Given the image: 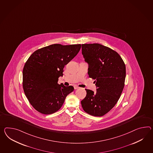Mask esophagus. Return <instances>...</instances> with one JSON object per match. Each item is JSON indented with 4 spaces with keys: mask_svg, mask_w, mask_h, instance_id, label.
I'll return each mask as SVG.
<instances>
[{
    "mask_svg": "<svg viewBox=\"0 0 153 153\" xmlns=\"http://www.w3.org/2000/svg\"><path fill=\"white\" fill-rule=\"evenodd\" d=\"M74 88H75V90H77V89L79 88V87H78V86L75 85V86H74Z\"/></svg>",
    "mask_w": 153,
    "mask_h": 153,
    "instance_id": "1",
    "label": "esophagus"
}]
</instances>
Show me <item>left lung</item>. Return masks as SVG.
I'll return each instance as SVG.
<instances>
[{
	"label": "left lung",
	"instance_id": "8db88e82",
	"mask_svg": "<svg viewBox=\"0 0 153 153\" xmlns=\"http://www.w3.org/2000/svg\"><path fill=\"white\" fill-rule=\"evenodd\" d=\"M82 53L88 64V76L95 80L97 87L96 92L86 89L82 108L91 116H104L120 97L126 76V65L117 52L99 44H82Z\"/></svg>",
	"mask_w": 153,
	"mask_h": 153
}]
</instances>
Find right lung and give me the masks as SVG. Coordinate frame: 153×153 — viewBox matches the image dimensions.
<instances>
[{
  "label": "right lung",
  "instance_id": "add662e5",
  "mask_svg": "<svg viewBox=\"0 0 153 153\" xmlns=\"http://www.w3.org/2000/svg\"><path fill=\"white\" fill-rule=\"evenodd\" d=\"M81 44H52L38 49L29 57L22 71V87L30 104L44 114L57 112L67 95L74 90L72 86L58 84L63 68L77 55Z\"/></svg>",
  "mask_w": 153,
  "mask_h": 153
}]
</instances>
